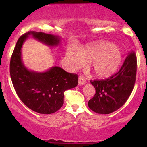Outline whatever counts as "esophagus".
Returning <instances> with one entry per match:
<instances>
[{
    "mask_svg": "<svg viewBox=\"0 0 147 147\" xmlns=\"http://www.w3.org/2000/svg\"><path fill=\"white\" fill-rule=\"evenodd\" d=\"M86 83V81L85 80V79L84 78V77H82V76H80V77H79V79H78V84L79 85L82 86V85H84V84H85Z\"/></svg>",
    "mask_w": 147,
    "mask_h": 147,
    "instance_id": "obj_1",
    "label": "esophagus"
}]
</instances>
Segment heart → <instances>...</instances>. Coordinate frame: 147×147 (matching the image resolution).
Returning a JSON list of instances; mask_svg holds the SVG:
<instances>
[{"instance_id":"1","label":"heart","mask_w":147,"mask_h":147,"mask_svg":"<svg viewBox=\"0 0 147 147\" xmlns=\"http://www.w3.org/2000/svg\"><path fill=\"white\" fill-rule=\"evenodd\" d=\"M69 68H84L86 63L93 75L99 79H107L116 73L122 61L119 49L113 43L97 41L79 48L78 51L69 48L65 55Z\"/></svg>"}]
</instances>
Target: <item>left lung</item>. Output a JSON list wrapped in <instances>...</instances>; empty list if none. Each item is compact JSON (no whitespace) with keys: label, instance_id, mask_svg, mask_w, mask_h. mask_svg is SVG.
Wrapping results in <instances>:
<instances>
[{"label":"left lung","instance_id":"8db88e82","mask_svg":"<svg viewBox=\"0 0 147 147\" xmlns=\"http://www.w3.org/2000/svg\"><path fill=\"white\" fill-rule=\"evenodd\" d=\"M137 71L136 53L130 52L120 70L105 80L90 81L95 87V95L88 105L99 114H109L125 104L134 87Z\"/></svg>","mask_w":147,"mask_h":147}]
</instances>
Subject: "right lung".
Returning <instances> with one entry per match:
<instances>
[{
	"instance_id": "add662e5",
	"label": "right lung",
	"mask_w": 147,
	"mask_h": 147,
	"mask_svg": "<svg viewBox=\"0 0 147 147\" xmlns=\"http://www.w3.org/2000/svg\"><path fill=\"white\" fill-rule=\"evenodd\" d=\"M30 36L49 47L58 46L61 41L59 36L35 31L22 35L10 61L11 82L18 97L29 109L41 114L53 113L63 106L64 92L77 86L78 77L59 66L51 67L45 72L27 68L22 59L21 50Z\"/></svg>"
}]
</instances>
